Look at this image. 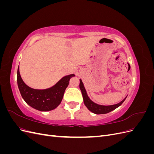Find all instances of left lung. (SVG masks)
<instances>
[{
	"label": "left lung",
	"instance_id": "left-lung-1",
	"mask_svg": "<svg viewBox=\"0 0 154 154\" xmlns=\"http://www.w3.org/2000/svg\"><path fill=\"white\" fill-rule=\"evenodd\" d=\"M80 88L82 91V94L83 98V102H84L85 105L91 112L96 114H107L110 112L115 110L116 109H117L118 107H119L120 105H122V104L123 103L124 101L125 100L126 98H127V97L128 96L127 95L122 101H120L119 103L117 104H114L112 105H99L97 103H96L95 102H94L91 100V98L88 97L87 94V91L81 79H80Z\"/></svg>",
	"mask_w": 154,
	"mask_h": 154
}]
</instances>
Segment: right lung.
Segmentation results:
<instances>
[{
  "mask_svg": "<svg viewBox=\"0 0 154 154\" xmlns=\"http://www.w3.org/2000/svg\"><path fill=\"white\" fill-rule=\"evenodd\" d=\"M74 74L63 76L54 85L46 89H35L27 86L21 78L19 66L17 70V84L22 98L32 108L42 112L55 109L63 99L69 80Z\"/></svg>",
  "mask_w": 154,
  "mask_h": 154,
  "instance_id": "add662e5",
  "label": "right lung"
}]
</instances>
